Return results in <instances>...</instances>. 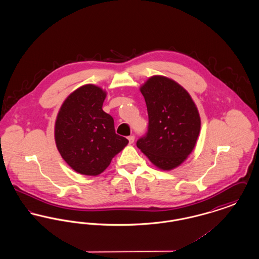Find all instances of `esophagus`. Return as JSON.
I'll use <instances>...</instances> for the list:
<instances>
[{
	"instance_id": "esophagus-1",
	"label": "esophagus",
	"mask_w": 259,
	"mask_h": 259,
	"mask_svg": "<svg viewBox=\"0 0 259 259\" xmlns=\"http://www.w3.org/2000/svg\"><path fill=\"white\" fill-rule=\"evenodd\" d=\"M128 141H129V144H133L134 143V141H135V137L134 136H129L128 137Z\"/></svg>"
}]
</instances>
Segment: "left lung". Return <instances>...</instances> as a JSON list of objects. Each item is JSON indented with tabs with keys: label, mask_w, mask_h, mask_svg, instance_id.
Wrapping results in <instances>:
<instances>
[{
	"label": "left lung",
	"mask_w": 259,
	"mask_h": 259,
	"mask_svg": "<svg viewBox=\"0 0 259 259\" xmlns=\"http://www.w3.org/2000/svg\"><path fill=\"white\" fill-rule=\"evenodd\" d=\"M148 113V130L137 147L163 171L180 166L197 142L201 119L189 93L163 75L150 76L140 88Z\"/></svg>",
	"instance_id": "obj_1"
}]
</instances>
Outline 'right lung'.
Instances as JSON below:
<instances>
[{"mask_svg": "<svg viewBox=\"0 0 259 259\" xmlns=\"http://www.w3.org/2000/svg\"><path fill=\"white\" fill-rule=\"evenodd\" d=\"M107 92L85 84L72 92L58 111L54 138L62 158L76 172L98 176L128 140L115 134L113 118L103 111Z\"/></svg>", "mask_w": 259, "mask_h": 259, "instance_id": "right-lung-1", "label": "right lung"}]
</instances>
